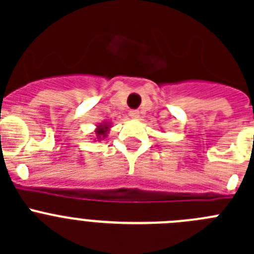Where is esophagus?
<instances>
[{"label": "esophagus", "mask_w": 254, "mask_h": 254, "mask_svg": "<svg viewBox=\"0 0 254 254\" xmlns=\"http://www.w3.org/2000/svg\"><path fill=\"white\" fill-rule=\"evenodd\" d=\"M129 117H131L132 120H138L140 113H138V111H131L129 112Z\"/></svg>", "instance_id": "obj_1"}]
</instances>
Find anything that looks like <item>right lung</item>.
I'll return each instance as SVG.
<instances>
[{
	"label": "right lung",
	"mask_w": 254,
	"mask_h": 254,
	"mask_svg": "<svg viewBox=\"0 0 254 254\" xmlns=\"http://www.w3.org/2000/svg\"><path fill=\"white\" fill-rule=\"evenodd\" d=\"M112 127V123L111 122H107V121H104L103 123H99V126H96L95 128V136L96 138H98V141L99 140H104L105 137L108 136V132H109V128Z\"/></svg>",
	"instance_id": "right-lung-1"
}]
</instances>
